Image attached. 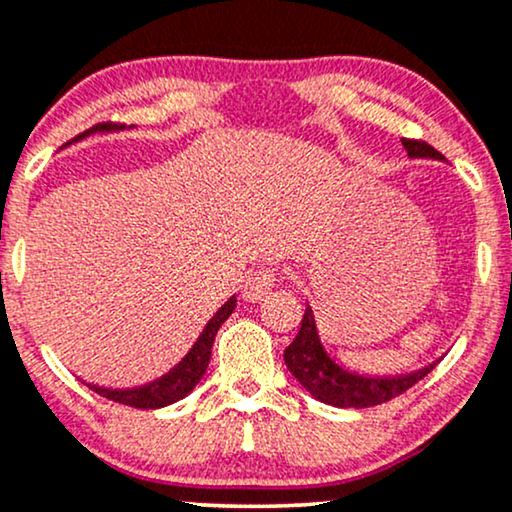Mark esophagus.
I'll return each instance as SVG.
<instances>
[{
  "label": "esophagus",
  "mask_w": 512,
  "mask_h": 512,
  "mask_svg": "<svg viewBox=\"0 0 512 512\" xmlns=\"http://www.w3.org/2000/svg\"><path fill=\"white\" fill-rule=\"evenodd\" d=\"M276 283V274L271 269H255L252 274L245 278L243 283V297L248 302H260L271 293Z\"/></svg>",
  "instance_id": "34e87169"
}]
</instances>
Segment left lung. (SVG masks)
Instances as JSON below:
<instances>
[{
	"instance_id": "left-lung-1",
	"label": "left lung",
	"mask_w": 512,
	"mask_h": 512,
	"mask_svg": "<svg viewBox=\"0 0 512 512\" xmlns=\"http://www.w3.org/2000/svg\"><path fill=\"white\" fill-rule=\"evenodd\" d=\"M409 158H435L444 160V155L435 151L430 144L416 139H401ZM288 371L295 375L297 383L323 404L338 406V409H368V406L385 404L399 394H404L418 380H423L435 364L420 368V371L406 375H392V378H366V375L352 373L342 368L338 361L331 359L321 345L319 331L312 307L307 304L302 316V326L295 340L283 352Z\"/></svg>"
}]
</instances>
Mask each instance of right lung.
<instances>
[{
  "label": "right lung",
  "instance_id": "right-lung-1",
  "mask_svg": "<svg viewBox=\"0 0 512 512\" xmlns=\"http://www.w3.org/2000/svg\"><path fill=\"white\" fill-rule=\"evenodd\" d=\"M101 129H111V125H96L92 129H87V132L80 134V139L92 132H101ZM234 309H236V295L229 297V300L222 304V309L212 316L208 326L203 328V333L198 335L196 345L189 349V354H186V357L181 359L170 373H165L163 378L153 380V383L141 385V387H129V390H111V387H99V385H87V387L89 390H94L96 394H101V397L113 399L125 406H134V409H163V406H170L174 401L184 399L186 394L200 383V378H203L205 371H208L212 342H215L219 326L229 319Z\"/></svg>",
  "mask_w": 512,
  "mask_h": 512
}]
</instances>
